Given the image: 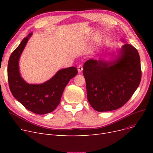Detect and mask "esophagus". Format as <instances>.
<instances>
[{
    "label": "esophagus",
    "mask_w": 153,
    "mask_h": 153,
    "mask_svg": "<svg viewBox=\"0 0 153 153\" xmlns=\"http://www.w3.org/2000/svg\"><path fill=\"white\" fill-rule=\"evenodd\" d=\"M82 70H83V67L81 64H80V65H79L77 67V71L79 72H81Z\"/></svg>",
    "instance_id": "1"
}]
</instances>
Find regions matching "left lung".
Wrapping results in <instances>:
<instances>
[{"instance_id":"obj_1","label":"left lung","mask_w":153,"mask_h":153,"mask_svg":"<svg viewBox=\"0 0 153 153\" xmlns=\"http://www.w3.org/2000/svg\"><path fill=\"white\" fill-rule=\"evenodd\" d=\"M83 68L88 101L100 112L123 106L137 89L141 79L139 53L130 44L122 46L115 61L89 59Z\"/></svg>"}]
</instances>
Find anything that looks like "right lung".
<instances>
[{"label": "right lung", "instance_id": "add662e5", "mask_svg": "<svg viewBox=\"0 0 153 153\" xmlns=\"http://www.w3.org/2000/svg\"><path fill=\"white\" fill-rule=\"evenodd\" d=\"M30 33L11 54L8 62L7 75L10 90L20 103L33 113L44 115L53 111L59 105L64 88L77 74L75 67L58 71L52 78L41 84H30L21 77L19 61Z\"/></svg>", "mask_w": 153, "mask_h": 153}]
</instances>
